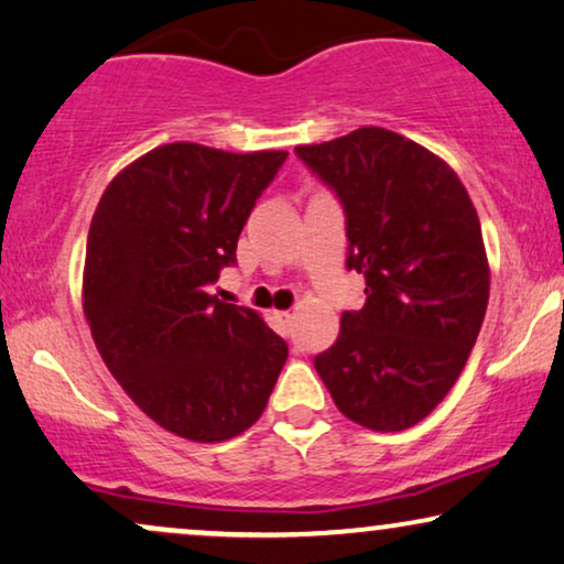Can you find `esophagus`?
<instances>
[{"instance_id":"obj_1","label":"esophagus","mask_w":564,"mask_h":564,"mask_svg":"<svg viewBox=\"0 0 564 564\" xmlns=\"http://www.w3.org/2000/svg\"><path fill=\"white\" fill-rule=\"evenodd\" d=\"M274 318L282 324V329H290V326H293V318H295V316L290 314V311H276Z\"/></svg>"}]
</instances>
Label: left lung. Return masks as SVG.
Wrapping results in <instances>:
<instances>
[{"instance_id":"obj_1","label":"left lung","mask_w":564,"mask_h":564,"mask_svg":"<svg viewBox=\"0 0 564 564\" xmlns=\"http://www.w3.org/2000/svg\"><path fill=\"white\" fill-rule=\"evenodd\" d=\"M345 212L347 269L366 303L314 366L335 405L373 431L415 426L460 377L489 303L481 221L460 177L384 128L297 145Z\"/></svg>"}]
</instances>
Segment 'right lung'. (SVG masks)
Segmentation results:
<instances>
[{
  "label": "right lung",
  "instance_id": "add662e5",
  "mask_svg": "<svg viewBox=\"0 0 564 564\" xmlns=\"http://www.w3.org/2000/svg\"><path fill=\"white\" fill-rule=\"evenodd\" d=\"M284 159L159 145L109 183L90 219L83 311L94 343L130 400L185 440L253 426L288 360L256 311L208 295Z\"/></svg>",
  "mask_w": 564,
  "mask_h": 564
}]
</instances>
